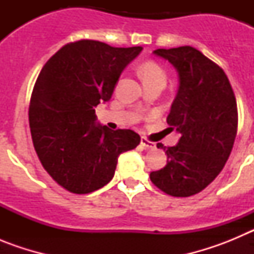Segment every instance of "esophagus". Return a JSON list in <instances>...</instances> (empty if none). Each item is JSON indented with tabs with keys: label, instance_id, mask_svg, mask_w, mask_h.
I'll list each match as a JSON object with an SVG mask.
<instances>
[{
	"label": "esophagus",
	"instance_id": "1",
	"mask_svg": "<svg viewBox=\"0 0 254 254\" xmlns=\"http://www.w3.org/2000/svg\"><path fill=\"white\" fill-rule=\"evenodd\" d=\"M141 146H143L145 149L152 150V149H155V143L147 140L146 137H141Z\"/></svg>",
	"mask_w": 254,
	"mask_h": 254
}]
</instances>
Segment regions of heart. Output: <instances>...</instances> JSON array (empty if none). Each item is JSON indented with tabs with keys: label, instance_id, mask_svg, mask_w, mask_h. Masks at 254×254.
<instances>
[{
	"label": "heart",
	"instance_id": "b5f03b06",
	"mask_svg": "<svg viewBox=\"0 0 254 254\" xmlns=\"http://www.w3.org/2000/svg\"><path fill=\"white\" fill-rule=\"evenodd\" d=\"M140 75L142 77L143 82L150 81V80H155V78H163L165 80V72L159 64H154V62H145L142 66L140 67Z\"/></svg>",
	"mask_w": 254,
	"mask_h": 254
}]
</instances>
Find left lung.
Masks as SVG:
<instances>
[{"instance_id": "left-lung-1", "label": "left lung", "mask_w": 254, "mask_h": 254, "mask_svg": "<svg viewBox=\"0 0 254 254\" xmlns=\"http://www.w3.org/2000/svg\"><path fill=\"white\" fill-rule=\"evenodd\" d=\"M154 55L178 72V93L167 122L181 138L176 146L156 145L168 160L150 179L170 196H193L219 176L232 152L238 128L234 91L223 68L193 47L156 49Z\"/></svg>"}]
</instances>
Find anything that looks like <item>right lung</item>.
<instances>
[{"label":"right lung","instance_id":"obj_1","mask_svg":"<svg viewBox=\"0 0 254 254\" xmlns=\"http://www.w3.org/2000/svg\"><path fill=\"white\" fill-rule=\"evenodd\" d=\"M141 51L77 40L40 71L29 105L31 138L43 168L64 190L85 194L104 187L118 156L140 143L132 129L96 123L94 108L111 99L122 71Z\"/></svg>","mask_w":254,"mask_h":254}]
</instances>
